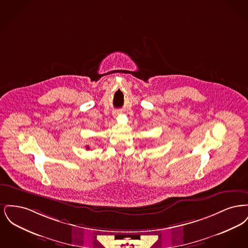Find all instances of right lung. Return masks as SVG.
<instances>
[{
  "label": "right lung",
  "mask_w": 248,
  "mask_h": 248,
  "mask_svg": "<svg viewBox=\"0 0 248 248\" xmlns=\"http://www.w3.org/2000/svg\"><path fill=\"white\" fill-rule=\"evenodd\" d=\"M86 149H87V150H89V147H88V146H86Z\"/></svg>",
  "instance_id": "obj_1"
}]
</instances>
